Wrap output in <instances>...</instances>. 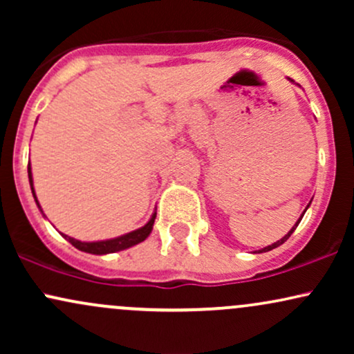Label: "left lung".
I'll use <instances>...</instances> for the list:
<instances>
[{"mask_svg":"<svg viewBox=\"0 0 354 354\" xmlns=\"http://www.w3.org/2000/svg\"><path fill=\"white\" fill-rule=\"evenodd\" d=\"M288 80H290V81H291V83H293V80H291V78H288ZM308 208H310V205H308V206H306V209H308ZM306 209H304V211H303V214H301V216H299V219H298V221H296V225L293 226V228H291L290 231H288V234H284V236H283L281 239H278V241H276V243H273V245H270V246L263 248V250H258V251H254V253H266V251H271V250H274V248L281 246V245H283V243H284V241H286V239H288V238H290V236H291V234H293V231L296 230V226H298V225H299V221H301V218L304 216V213H306Z\"/></svg>","mask_w":354,"mask_h":354,"instance_id":"8db88e82","label":"left lung"}]
</instances>
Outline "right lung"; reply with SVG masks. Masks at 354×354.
<instances>
[{
  "label": "right lung",
  "instance_id": "add662e5",
  "mask_svg": "<svg viewBox=\"0 0 354 354\" xmlns=\"http://www.w3.org/2000/svg\"><path fill=\"white\" fill-rule=\"evenodd\" d=\"M28 178H30V186H31V193H33L36 205H38L39 211L43 213L41 206H39L38 198H36L35 188H33V174H31V165H28ZM154 218H156V211L151 214L149 221L146 223L145 226L138 228L131 233H126L123 236H118V238H111V239H103V241H80V239H75L68 234H63L68 241L71 243L73 246L78 248L80 251H84V253H91V254H108V253H116V251H123L126 248H131L138 245V243L145 241L146 238L149 236V233L153 231V225H154Z\"/></svg>",
  "mask_w": 354,
  "mask_h": 354
}]
</instances>
